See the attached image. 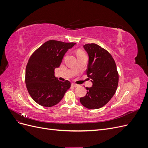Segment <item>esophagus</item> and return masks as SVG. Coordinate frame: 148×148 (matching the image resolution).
Masks as SVG:
<instances>
[{
  "label": "esophagus",
  "instance_id": "34e87169",
  "mask_svg": "<svg viewBox=\"0 0 148 148\" xmlns=\"http://www.w3.org/2000/svg\"><path fill=\"white\" fill-rule=\"evenodd\" d=\"M71 86H72L74 87V88H77V87H78V86H79L78 84H75V83H72V84H71Z\"/></svg>",
  "mask_w": 148,
  "mask_h": 148
}]
</instances>
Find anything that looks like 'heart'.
Here are the masks:
<instances>
[{
  "mask_svg": "<svg viewBox=\"0 0 148 148\" xmlns=\"http://www.w3.org/2000/svg\"><path fill=\"white\" fill-rule=\"evenodd\" d=\"M83 54H85V53L84 52V51H83L82 50H78L77 51V57L79 56L83 55Z\"/></svg>",
  "mask_w": 148,
  "mask_h": 148,
  "instance_id": "heart-1",
  "label": "heart"
}]
</instances>
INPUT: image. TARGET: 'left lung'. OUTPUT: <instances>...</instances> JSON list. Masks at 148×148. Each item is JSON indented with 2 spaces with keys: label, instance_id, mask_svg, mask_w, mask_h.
I'll list each match as a JSON object with an SVG mask.
<instances>
[{
  "label": "left lung",
  "instance_id": "obj_1",
  "mask_svg": "<svg viewBox=\"0 0 148 148\" xmlns=\"http://www.w3.org/2000/svg\"><path fill=\"white\" fill-rule=\"evenodd\" d=\"M89 56L86 74L92 86L86 88V95L80 97L81 104L90 109L104 106L113 97L119 83V73L114 59L104 48L95 43L83 46Z\"/></svg>",
  "mask_w": 148,
  "mask_h": 148
}]
</instances>
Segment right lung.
I'll list each match as a JSON object with an SVG mask.
<instances>
[{"mask_svg":"<svg viewBox=\"0 0 148 148\" xmlns=\"http://www.w3.org/2000/svg\"><path fill=\"white\" fill-rule=\"evenodd\" d=\"M75 44L49 40L29 57L26 67V86L30 96L38 104L47 107L57 104L70 88L68 80H58L54 69L60 66L66 52Z\"/></svg>","mask_w":148,"mask_h":148,"instance_id":"1","label":"right lung"}]
</instances>
